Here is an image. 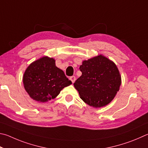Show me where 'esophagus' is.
Listing matches in <instances>:
<instances>
[{"instance_id":"obj_1","label":"esophagus","mask_w":148,"mask_h":148,"mask_svg":"<svg viewBox=\"0 0 148 148\" xmlns=\"http://www.w3.org/2000/svg\"><path fill=\"white\" fill-rule=\"evenodd\" d=\"M69 79L71 80V81L72 82V83H74V82L75 81L76 78H75V76H71V77H70Z\"/></svg>"}]
</instances>
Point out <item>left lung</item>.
Instances as JSON below:
<instances>
[{
  "mask_svg": "<svg viewBox=\"0 0 148 148\" xmlns=\"http://www.w3.org/2000/svg\"><path fill=\"white\" fill-rule=\"evenodd\" d=\"M82 75L73 84L81 99L91 107H104L120 90L121 76L116 65L100 54L84 60L79 67Z\"/></svg>",
  "mask_w": 148,
  "mask_h": 148,
  "instance_id": "obj_1",
  "label": "left lung"
}]
</instances>
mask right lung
<instances>
[{"label": "right lung", "mask_w": 148, "mask_h": 148, "mask_svg": "<svg viewBox=\"0 0 148 148\" xmlns=\"http://www.w3.org/2000/svg\"><path fill=\"white\" fill-rule=\"evenodd\" d=\"M23 81L30 97L41 103L54 99L64 88L72 84L64 71L56 66L55 60L48 56L30 64L25 72Z\"/></svg>", "instance_id": "obj_1"}]
</instances>
